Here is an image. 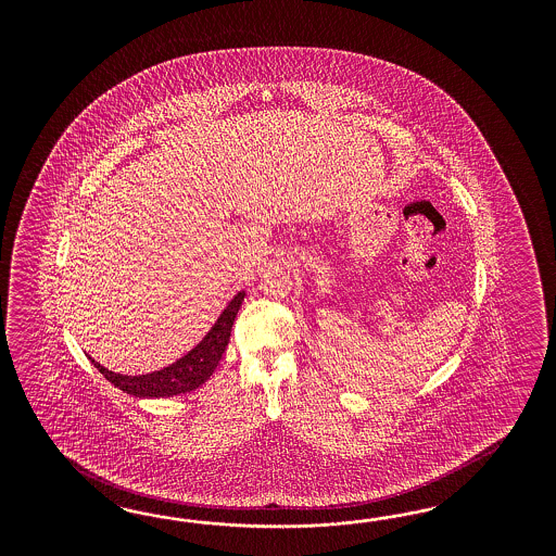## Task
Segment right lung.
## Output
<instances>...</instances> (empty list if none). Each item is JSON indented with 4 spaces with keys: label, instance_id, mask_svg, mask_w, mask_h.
Here are the masks:
<instances>
[{
    "label": "right lung",
    "instance_id": "obj_1",
    "mask_svg": "<svg viewBox=\"0 0 556 556\" xmlns=\"http://www.w3.org/2000/svg\"><path fill=\"white\" fill-rule=\"evenodd\" d=\"M242 302H244V291H238L232 302L224 307V312L219 314L216 324L210 328V332L200 340V344H195L189 353L177 358L165 369L152 370L147 375H122V372L101 367L100 363L91 356L89 361L112 386L135 397L152 400V397H173V395L189 393L193 389L202 388L218 367L219 358L228 346L232 324Z\"/></svg>",
    "mask_w": 556,
    "mask_h": 556
}]
</instances>
